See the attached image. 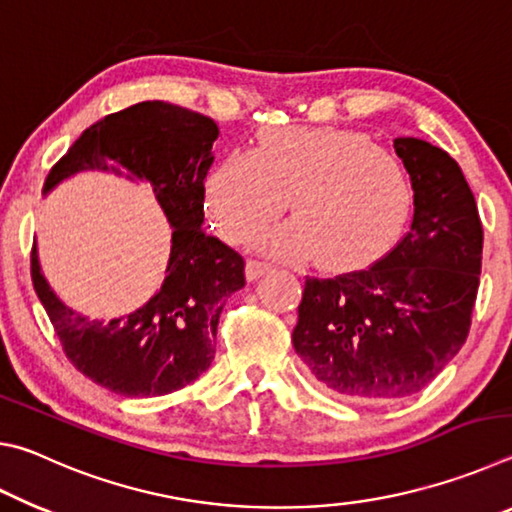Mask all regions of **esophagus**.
I'll list each match as a JSON object with an SVG mask.
<instances>
[{"mask_svg": "<svg viewBox=\"0 0 512 512\" xmlns=\"http://www.w3.org/2000/svg\"><path fill=\"white\" fill-rule=\"evenodd\" d=\"M268 271H271V266L262 264V262H255V259H250V262L246 264V280L248 282H255L262 275H266Z\"/></svg>", "mask_w": 512, "mask_h": 512, "instance_id": "34e87169", "label": "esophagus"}]
</instances>
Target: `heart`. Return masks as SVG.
<instances>
[{
    "label": "heart",
    "mask_w": 512,
    "mask_h": 512,
    "mask_svg": "<svg viewBox=\"0 0 512 512\" xmlns=\"http://www.w3.org/2000/svg\"><path fill=\"white\" fill-rule=\"evenodd\" d=\"M287 196L293 219L259 230L250 246L277 259L311 255L327 271L372 262L411 210L400 160L341 128H264L253 151H228L205 178L207 216L228 244L275 219Z\"/></svg>",
    "instance_id": "obj_1"
}]
</instances>
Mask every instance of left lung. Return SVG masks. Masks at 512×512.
Wrapping results in <instances>:
<instances>
[{"label":"left lung","instance_id":"obj_1","mask_svg":"<svg viewBox=\"0 0 512 512\" xmlns=\"http://www.w3.org/2000/svg\"><path fill=\"white\" fill-rule=\"evenodd\" d=\"M413 187V221L391 253L363 271L307 277L293 348L336 397L400 400L422 391L470 334L483 228L458 162L397 137Z\"/></svg>","mask_w":512,"mask_h":512}]
</instances>
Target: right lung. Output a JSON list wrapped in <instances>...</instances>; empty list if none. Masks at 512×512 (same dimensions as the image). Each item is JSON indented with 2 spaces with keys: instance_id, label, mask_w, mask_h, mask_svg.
<instances>
[{
  "instance_id": "right-lung-1",
  "label": "right lung",
  "mask_w": 512,
  "mask_h": 512,
  "mask_svg": "<svg viewBox=\"0 0 512 512\" xmlns=\"http://www.w3.org/2000/svg\"><path fill=\"white\" fill-rule=\"evenodd\" d=\"M219 137L214 119L164 101H142L92 124L51 167L45 194L81 171L153 187L173 228L160 291L108 323L69 309L40 271L31 280L76 370L124 397H153L192 384L210 368L225 300L246 284L244 257L203 232L205 178Z\"/></svg>"
}]
</instances>
